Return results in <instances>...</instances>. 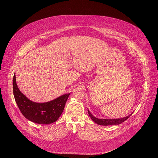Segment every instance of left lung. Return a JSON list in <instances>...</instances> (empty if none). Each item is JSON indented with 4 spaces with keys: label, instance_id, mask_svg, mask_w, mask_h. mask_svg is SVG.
I'll use <instances>...</instances> for the list:
<instances>
[{
    "label": "left lung",
    "instance_id": "left-lung-1",
    "mask_svg": "<svg viewBox=\"0 0 158 158\" xmlns=\"http://www.w3.org/2000/svg\"><path fill=\"white\" fill-rule=\"evenodd\" d=\"M88 111V114L89 115V116L91 117V118L92 119V120L96 123V124H99V125H101V126H109V125H118L121 124L122 123L124 122L126 120H127L133 113H132L131 114H129L127 116L124 117L123 118H118V119H98L96 117H94L93 115H92V114L90 112L89 110H87Z\"/></svg>",
    "mask_w": 158,
    "mask_h": 158
}]
</instances>
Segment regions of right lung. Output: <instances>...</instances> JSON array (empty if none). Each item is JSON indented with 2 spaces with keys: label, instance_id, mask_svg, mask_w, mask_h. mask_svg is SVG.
<instances>
[{
  "label": "right lung",
  "instance_id": "obj_1",
  "mask_svg": "<svg viewBox=\"0 0 158 158\" xmlns=\"http://www.w3.org/2000/svg\"><path fill=\"white\" fill-rule=\"evenodd\" d=\"M13 93L22 114L28 120L40 124L56 122L62 114L71 93L63 94L46 102H35L22 94L17 87L15 75L13 77Z\"/></svg>",
  "mask_w": 158,
  "mask_h": 158
}]
</instances>
